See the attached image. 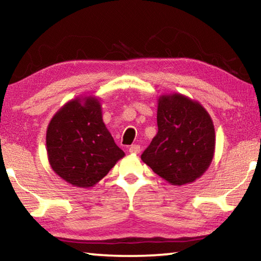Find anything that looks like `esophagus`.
I'll return each instance as SVG.
<instances>
[{
	"label": "esophagus",
	"mask_w": 261,
	"mask_h": 261,
	"mask_svg": "<svg viewBox=\"0 0 261 261\" xmlns=\"http://www.w3.org/2000/svg\"><path fill=\"white\" fill-rule=\"evenodd\" d=\"M129 152L131 153V154H138V153H140V146L139 145H131L130 146V148H129Z\"/></svg>",
	"instance_id": "1"
}]
</instances>
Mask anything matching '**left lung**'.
Here are the masks:
<instances>
[{
    "label": "left lung",
    "mask_w": 261,
    "mask_h": 261,
    "mask_svg": "<svg viewBox=\"0 0 261 261\" xmlns=\"http://www.w3.org/2000/svg\"><path fill=\"white\" fill-rule=\"evenodd\" d=\"M156 120L158 134L141 160L170 184L194 182L213 160L215 131L210 114L197 101L175 93L160 96Z\"/></svg>",
    "instance_id": "left-lung-1"
}]
</instances>
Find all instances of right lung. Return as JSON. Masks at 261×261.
Returning <instances> with one entry per match:
<instances>
[{
	"label": "right lung",
	"mask_w": 261,
	"mask_h": 261,
	"mask_svg": "<svg viewBox=\"0 0 261 261\" xmlns=\"http://www.w3.org/2000/svg\"><path fill=\"white\" fill-rule=\"evenodd\" d=\"M46 144L53 170L84 189L102 179L124 156L106 127L100 101L94 96L65 103L48 124Z\"/></svg>",
	"instance_id": "obj_1"
}]
</instances>
